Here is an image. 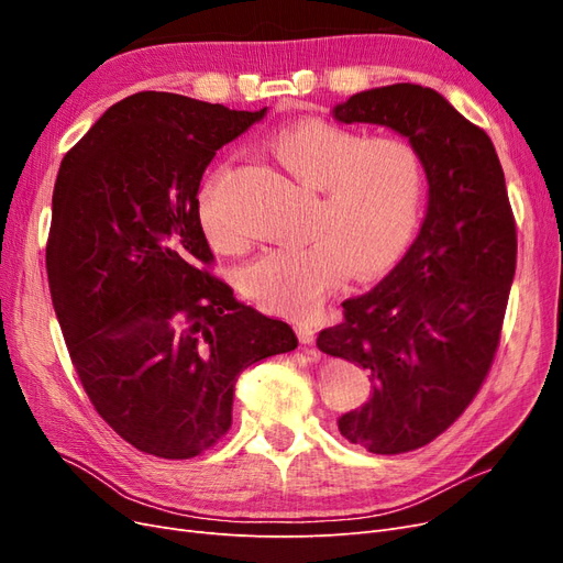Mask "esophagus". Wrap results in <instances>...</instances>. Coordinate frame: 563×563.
<instances>
[{
	"label": "esophagus",
	"mask_w": 563,
	"mask_h": 563,
	"mask_svg": "<svg viewBox=\"0 0 563 563\" xmlns=\"http://www.w3.org/2000/svg\"><path fill=\"white\" fill-rule=\"evenodd\" d=\"M296 333H298V340L300 343H305V345H310L312 340H314V327L312 323H296Z\"/></svg>",
	"instance_id": "obj_1"
}]
</instances>
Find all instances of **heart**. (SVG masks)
<instances>
[{"instance_id": "b5f03b06", "label": "heart", "mask_w": 563, "mask_h": 563, "mask_svg": "<svg viewBox=\"0 0 563 563\" xmlns=\"http://www.w3.org/2000/svg\"><path fill=\"white\" fill-rule=\"evenodd\" d=\"M267 147L319 192L305 244L269 249L242 269V288L265 310L308 319L352 272L378 275L399 258L416 230L424 185L418 147L397 135L366 139L323 119L277 131ZM225 168L203 185L199 220L223 251H240L242 228L220 199Z\"/></svg>"}]
</instances>
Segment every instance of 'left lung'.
Masks as SVG:
<instances>
[{"label": "left lung", "mask_w": 563, "mask_h": 563, "mask_svg": "<svg viewBox=\"0 0 563 563\" xmlns=\"http://www.w3.org/2000/svg\"><path fill=\"white\" fill-rule=\"evenodd\" d=\"M333 117L404 135L430 185L411 249L317 338L321 352L366 368L373 385L360 408L338 418L340 434L395 455L449 430L488 376L517 269V228L496 147L434 89H368Z\"/></svg>", "instance_id": "8db88e82"}]
</instances>
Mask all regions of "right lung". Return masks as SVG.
Returning a JSON list of instances; mask_svg holds the SVG:
<instances>
[{
	"instance_id": "right-lung-1",
	"label": "right lung",
	"mask_w": 563,
	"mask_h": 563,
	"mask_svg": "<svg viewBox=\"0 0 563 563\" xmlns=\"http://www.w3.org/2000/svg\"><path fill=\"white\" fill-rule=\"evenodd\" d=\"M178 93L119 100L67 152L51 201V300L98 416L143 453L185 460L232 424L234 383L298 338L209 267L199 183L261 122Z\"/></svg>"
}]
</instances>
